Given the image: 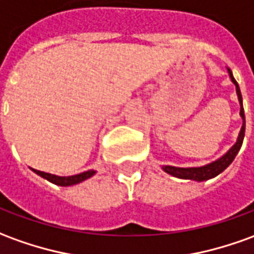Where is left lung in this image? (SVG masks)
I'll return each instance as SVG.
<instances>
[{
    "mask_svg": "<svg viewBox=\"0 0 254 254\" xmlns=\"http://www.w3.org/2000/svg\"><path fill=\"white\" fill-rule=\"evenodd\" d=\"M227 72L230 75V79L231 82L235 85V90H237V96H238L239 106H241V110H239V115L242 118V127H241V130H239L238 137H237V141L235 144L232 145L231 148L223 154L221 157L214 159L212 162H209L206 165H202V166H195V168H179V166H170V165H162V170L166 172L168 175L173 177H179V179H184V180H194V182H206L209 179H213L217 175H220L223 170H226L231 162L234 161V158L237 157V154L241 150V145H242V141H244L245 137V113H244V106H242V95H241V90H239V86L235 81V78L232 75V72L230 68H227Z\"/></svg>",
    "mask_w": 254,
    "mask_h": 254,
    "instance_id": "1",
    "label": "left lung"
}]
</instances>
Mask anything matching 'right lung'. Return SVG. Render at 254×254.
I'll return each instance as SVG.
<instances>
[{
    "label": "right lung",
    "mask_w": 254,
    "mask_h": 254,
    "mask_svg": "<svg viewBox=\"0 0 254 254\" xmlns=\"http://www.w3.org/2000/svg\"><path fill=\"white\" fill-rule=\"evenodd\" d=\"M30 169L33 170L34 173H37L38 176L44 177L45 180L53 183V184H56V186H60V187L75 186V184H79V183H82L85 182V180L90 179L93 175H96V170L93 169L86 170V172H82V173H78V175H72V176H56V175H52V173L41 172V170L33 169V168H30Z\"/></svg>",
    "instance_id": "add662e5"
}]
</instances>
